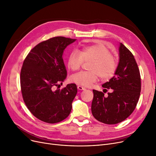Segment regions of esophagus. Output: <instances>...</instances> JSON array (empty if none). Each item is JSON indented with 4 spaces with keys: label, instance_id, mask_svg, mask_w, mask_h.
I'll return each instance as SVG.
<instances>
[{
    "label": "esophagus",
    "instance_id": "34e87169",
    "mask_svg": "<svg viewBox=\"0 0 156 156\" xmlns=\"http://www.w3.org/2000/svg\"><path fill=\"white\" fill-rule=\"evenodd\" d=\"M77 87H78V90H85V87H82V86H80V85H78Z\"/></svg>",
    "mask_w": 156,
    "mask_h": 156
}]
</instances>
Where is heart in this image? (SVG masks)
Masks as SVG:
<instances>
[{
	"instance_id": "obj_1",
	"label": "heart",
	"mask_w": 156,
	"mask_h": 156,
	"mask_svg": "<svg viewBox=\"0 0 156 156\" xmlns=\"http://www.w3.org/2000/svg\"><path fill=\"white\" fill-rule=\"evenodd\" d=\"M110 49L102 43L85 45L79 50L69 54L67 67L72 71H76L83 62L90 61L89 71H81L73 74L71 81L77 85L88 87L97 81L98 76L102 80L111 78L118 66V60L112 55Z\"/></svg>"
}]
</instances>
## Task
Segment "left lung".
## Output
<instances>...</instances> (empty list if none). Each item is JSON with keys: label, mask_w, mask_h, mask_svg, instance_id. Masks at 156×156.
Listing matches in <instances>:
<instances>
[{"label": "left lung", "mask_w": 156, "mask_h": 156, "mask_svg": "<svg viewBox=\"0 0 156 156\" xmlns=\"http://www.w3.org/2000/svg\"><path fill=\"white\" fill-rule=\"evenodd\" d=\"M102 87L112 89L105 97L101 91L93 90L91 105L93 116L99 122L114 125L127 118L135 109L141 93V77L134 55L120 43L119 62L114 76Z\"/></svg>", "instance_id": "obj_1"}]
</instances>
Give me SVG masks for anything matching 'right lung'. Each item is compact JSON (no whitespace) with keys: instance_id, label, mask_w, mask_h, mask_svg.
<instances>
[{"instance_id":"1","label":"right lung","mask_w":156,"mask_h":156,"mask_svg":"<svg viewBox=\"0 0 156 156\" xmlns=\"http://www.w3.org/2000/svg\"><path fill=\"white\" fill-rule=\"evenodd\" d=\"M76 39L51 38L33 48L23 63L20 86L23 99L30 111L38 119L56 123L71 113L77 94L76 84L57 89L67 77L63 53Z\"/></svg>"}]
</instances>
